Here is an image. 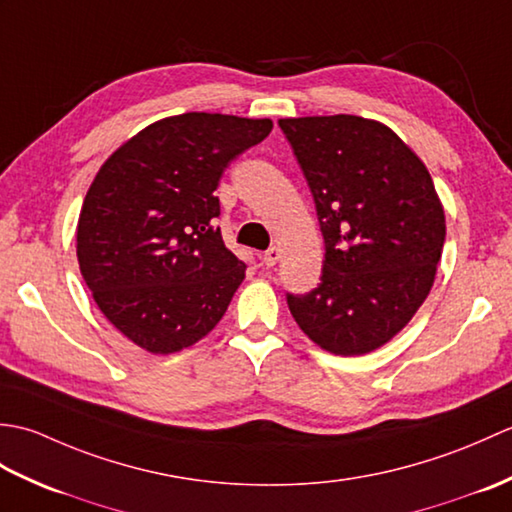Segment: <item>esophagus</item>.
Returning <instances> with one entry per match:
<instances>
[{
	"instance_id": "34e87169",
	"label": "esophagus",
	"mask_w": 512,
	"mask_h": 512,
	"mask_svg": "<svg viewBox=\"0 0 512 512\" xmlns=\"http://www.w3.org/2000/svg\"><path fill=\"white\" fill-rule=\"evenodd\" d=\"M281 259V250L279 248H268L266 253L262 255V262L268 266V268H273L277 262Z\"/></svg>"
}]
</instances>
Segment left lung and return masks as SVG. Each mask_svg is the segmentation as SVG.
Instances as JSON below:
<instances>
[{"label":"left lung","instance_id":"1","mask_svg":"<svg viewBox=\"0 0 512 512\" xmlns=\"http://www.w3.org/2000/svg\"><path fill=\"white\" fill-rule=\"evenodd\" d=\"M317 206L321 284L288 308L312 343L363 356L413 319L436 281L444 209L405 140L372 118H279Z\"/></svg>","mask_w":512,"mask_h":512}]
</instances>
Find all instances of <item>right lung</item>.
<instances>
[{"instance_id":"obj_1","label":"right lung","mask_w":512,"mask_h":512,"mask_svg":"<svg viewBox=\"0 0 512 512\" xmlns=\"http://www.w3.org/2000/svg\"><path fill=\"white\" fill-rule=\"evenodd\" d=\"M270 118L187 112L140 129L96 173L76 226V257L96 306L149 354L209 334L244 281L215 198L235 156L270 134Z\"/></svg>"}]
</instances>
